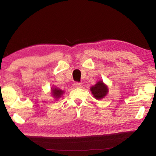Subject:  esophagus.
I'll use <instances>...</instances> for the list:
<instances>
[{"label": "esophagus", "mask_w": 156, "mask_h": 156, "mask_svg": "<svg viewBox=\"0 0 156 156\" xmlns=\"http://www.w3.org/2000/svg\"><path fill=\"white\" fill-rule=\"evenodd\" d=\"M74 86L76 88H81L82 87V84L81 83H79V82H75L74 83Z\"/></svg>", "instance_id": "34e87169"}]
</instances>
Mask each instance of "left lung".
<instances>
[{
	"label": "left lung",
	"mask_w": 156,
	"mask_h": 156,
	"mask_svg": "<svg viewBox=\"0 0 156 156\" xmlns=\"http://www.w3.org/2000/svg\"><path fill=\"white\" fill-rule=\"evenodd\" d=\"M90 90L94 98H96L97 100H100L107 95L108 88L102 81H99L95 85L91 87Z\"/></svg>",
	"instance_id": "left-lung-1"
}]
</instances>
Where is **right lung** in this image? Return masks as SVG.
Listing matches in <instances>:
<instances>
[{"label": "right lung", "instance_id": "add662e5", "mask_svg": "<svg viewBox=\"0 0 156 156\" xmlns=\"http://www.w3.org/2000/svg\"><path fill=\"white\" fill-rule=\"evenodd\" d=\"M64 91L62 90H60L58 88H53L52 89V94L55 98H58L61 96V95L63 94Z\"/></svg>", "mask_w": 156, "mask_h": 156}]
</instances>
